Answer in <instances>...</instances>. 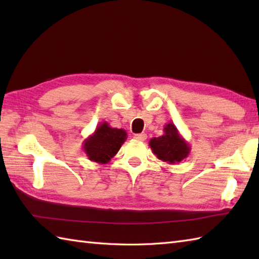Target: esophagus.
I'll return each instance as SVG.
<instances>
[{
  "label": "esophagus",
  "instance_id": "esophagus-1",
  "mask_svg": "<svg viewBox=\"0 0 259 259\" xmlns=\"http://www.w3.org/2000/svg\"><path fill=\"white\" fill-rule=\"evenodd\" d=\"M135 139L139 140V141H145L147 139V135L146 134H138L135 135Z\"/></svg>",
  "mask_w": 259,
  "mask_h": 259
}]
</instances>
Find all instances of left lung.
<instances>
[{
	"mask_svg": "<svg viewBox=\"0 0 259 259\" xmlns=\"http://www.w3.org/2000/svg\"><path fill=\"white\" fill-rule=\"evenodd\" d=\"M163 135L152 138L149 146L152 152L160 160L174 164L184 160L190 153V146L179 134L174 122H168L163 128Z\"/></svg>",
	"mask_w": 259,
	"mask_h": 259,
	"instance_id": "1",
	"label": "left lung"
}]
</instances>
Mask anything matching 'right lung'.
I'll list each match as a JSON object with an SVG mask.
<instances>
[{
	"label": "right lung",
	"mask_w": 259,
	"mask_h": 259,
	"mask_svg": "<svg viewBox=\"0 0 259 259\" xmlns=\"http://www.w3.org/2000/svg\"><path fill=\"white\" fill-rule=\"evenodd\" d=\"M125 139V130L112 128L104 121L83 141V150L91 161L104 164L117 155Z\"/></svg>",
	"instance_id": "obj_1"
}]
</instances>
